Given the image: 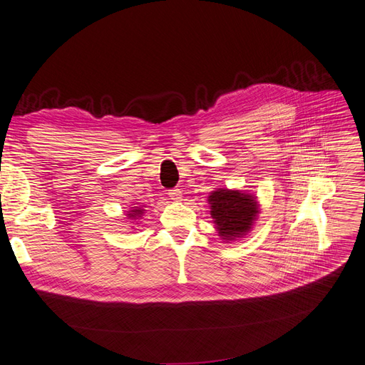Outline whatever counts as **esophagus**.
<instances>
[{
    "mask_svg": "<svg viewBox=\"0 0 365 365\" xmlns=\"http://www.w3.org/2000/svg\"><path fill=\"white\" fill-rule=\"evenodd\" d=\"M169 197L172 199V200H177V202H180L181 199H182V192L180 190V188H172V190H169Z\"/></svg>",
    "mask_w": 365,
    "mask_h": 365,
    "instance_id": "obj_1",
    "label": "esophagus"
}]
</instances>
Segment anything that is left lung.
I'll list each match as a JSON object with an SVG mask.
<instances>
[{
    "label": "left lung",
    "instance_id": "1",
    "mask_svg": "<svg viewBox=\"0 0 365 365\" xmlns=\"http://www.w3.org/2000/svg\"><path fill=\"white\" fill-rule=\"evenodd\" d=\"M208 202L215 229L225 241L247 235L259 214L256 197L240 190L218 188L210 195Z\"/></svg>",
    "mask_w": 365,
    "mask_h": 365
}]
</instances>
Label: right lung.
Segmentation results:
<instances>
[{"instance_id": "obj_1", "label": "right lung", "mask_w": 365, "mask_h": 365, "mask_svg": "<svg viewBox=\"0 0 365 365\" xmlns=\"http://www.w3.org/2000/svg\"><path fill=\"white\" fill-rule=\"evenodd\" d=\"M143 211L145 210H142V208H133L132 211H128V214H127V217H130V218H138V217H140L142 214H143Z\"/></svg>"}]
</instances>
